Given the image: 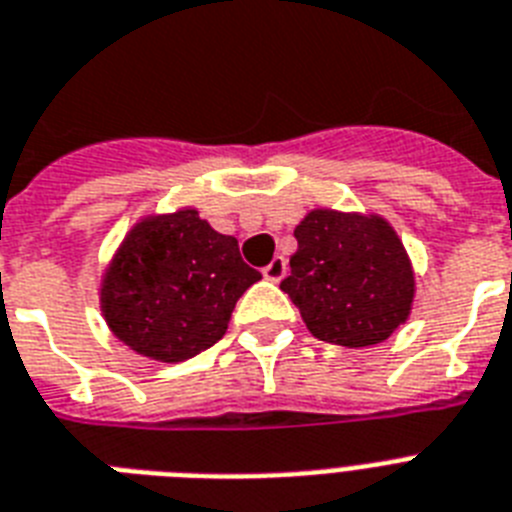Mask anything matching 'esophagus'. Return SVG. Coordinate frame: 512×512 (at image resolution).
Segmentation results:
<instances>
[{
	"mask_svg": "<svg viewBox=\"0 0 512 512\" xmlns=\"http://www.w3.org/2000/svg\"><path fill=\"white\" fill-rule=\"evenodd\" d=\"M263 276L268 278V281H273V284H278V281L286 276V260H284V257H273V260H270V263L263 268Z\"/></svg>",
	"mask_w": 512,
	"mask_h": 512,
	"instance_id": "1",
	"label": "esophagus"
}]
</instances>
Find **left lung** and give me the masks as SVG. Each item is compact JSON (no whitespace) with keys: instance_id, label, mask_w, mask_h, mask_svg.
Wrapping results in <instances>:
<instances>
[{"instance_id":"left-lung-1","label":"left lung","mask_w":512,"mask_h":512,"mask_svg":"<svg viewBox=\"0 0 512 512\" xmlns=\"http://www.w3.org/2000/svg\"><path fill=\"white\" fill-rule=\"evenodd\" d=\"M294 236L297 252L281 292L315 339L371 347L407 321L415 273L389 220L318 207L299 220Z\"/></svg>"}]
</instances>
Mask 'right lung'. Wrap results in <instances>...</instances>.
<instances>
[{"instance_id": "add662e5", "label": "right lung", "mask_w": 512, "mask_h": 512, "mask_svg": "<svg viewBox=\"0 0 512 512\" xmlns=\"http://www.w3.org/2000/svg\"><path fill=\"white\" fill-rule=\"evenodd\" d=\"M234 236L194 207L147 215L126 234L99 286L107 326L134 352L181 363L226 334L236 299L260 281Z\"/></svg>"}]
</instances>
